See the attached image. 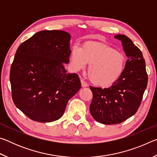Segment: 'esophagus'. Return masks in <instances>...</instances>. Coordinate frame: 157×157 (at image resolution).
Returning a JSON list of instances; mask_svg holds the SVG:
<instances>
[{"label": "esophagus", "mask_w": 157, "mask_h": 157, "mask_svg": "<svg viewBox=\"0 0 157 157\" xmlns=\"http://www.w3.org/2000/svg\"><path fill=\"white\" fill-rule=\"evenodd\" d=\"M81 84H82V87H86L87 86H88V84H87L86 82L84 81V79H81Z\"/></svg>", "instance_id": "esophagus-1"}]
</instances>
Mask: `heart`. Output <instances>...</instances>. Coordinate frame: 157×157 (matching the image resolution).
Segmentation results:
<instances>
[{"label": "heart", "instance_id": "heart-1", "mask_svg": "<svg viewBox=\"0 0 157 157\" xmlns=\"http://www.w3.org/2000/svg\"><path fill=\"white\" fill-rule=\"evenodd\" d=\"M71 59L75 70H80L90 63V80L100 86L114 83L123 74L126 63L123 53L109 45L96 41L86 42L82 48L73 46Z\"/></svg>", "mask_w": 157, "mask_h": 157}]
</instances>
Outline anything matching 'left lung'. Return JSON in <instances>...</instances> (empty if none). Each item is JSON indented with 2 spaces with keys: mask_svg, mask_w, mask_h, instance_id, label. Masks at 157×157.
Wrapping results in <instances>:
<instances>
[{
  "mask_svg": "<svg viewBox=\"0 0 157 157\" xmlns=\"http://www.w3.org/2000/svg\"><path fill=\"white\" fill-rule=\"evenodd\" d=\"M114 38L121 41L128 57L123 74L109 88L90 86L93 93L90 112L95 121L105 124H119L136 113L148 79L140 50L124 34Z\"/></svg>",
  "mask_w": 157,
  "mask_h": 157,
  "instance_id": "8db88e82",
  "label": "left lung"
}]
</instances>
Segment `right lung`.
<instances>
[{"label": "right lung", "instance_id": "obj_1", "mask_svg": "<svg viewBox=\"0 0 157 157\" xmlns=\"http://www.w3.org/2000/svg\"><path fill=\"white\" fill-rule=\"evenodd\" d=\"M70 34L43 30L21 44L10 68L13 102L29 118L49 123L60 118L81 82L76 73H66Z\"/></svg>", "mask_w": 157, "mask_h": 157}]
</instances>
